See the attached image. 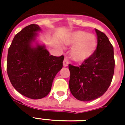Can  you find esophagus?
<instances>
[{
    "instance_id": "1",
    "label": "esophagus",
    "mask_w": 125,
    "mask_h": 125,
    "mask_svg": "<svg viewBox=\"0 0 125 125\" xmlns=\"http://www.w3.org/2000/svg\"><path fill=\"white\" fill-rule=\"evenodd\" d=\"M63 66L64 67H67L69 64V60L67 57H65L64 60H63Z\"/></svg>"
}]
</instances>
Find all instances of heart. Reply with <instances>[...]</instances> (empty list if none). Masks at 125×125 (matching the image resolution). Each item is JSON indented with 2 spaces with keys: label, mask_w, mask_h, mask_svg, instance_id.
Segmentation results:
<instances>
[{
  "label": "heart",
  "mask_w": 125,
  "mask_h": 125,
  "mask_svg": "<svg viewBox=\"0 0 125 125\" xmlns=\"http://www.w3.org/2000/svg\"><path fill=\"white\" fill-rule=\"evenodd\" d=\"M67 45L73 46L70 55L76 62H83L95 53L97 40L95 35L83 31H76L69 34L64 40Z\"/></svg>",
  "instance_id": "1"
}]
</instances>
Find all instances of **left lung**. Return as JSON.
Instances as JSON below:
<instances>
[{"label": "left lung", "instance_id": "1", "mask_svg": "<svg viewBox=\"0 0 125 125\" xmlns=\"http://www.w3.org/2000/svg\"><path fill=\"white\" fill-rule=\"evenodd\" d=\"M97 47L95 53L79 67L69 65V86L72 95L81 101H93L108 89L114 73V47L105 34L95 29Z\"/></svg>", "mask_w": 125, "mask_h": 125}]
</instances>
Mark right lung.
<instances>
[{"label":"right lung","instance_id":"1","mask_svg":"<svg viewBox=\"0 0 125 125\" xmlns=\"http://www.w3.org/2000/svg\"><path fill=\"white\" fill-rule=\"evenodd\" d=\"M41 30L35 24L23 28L15 36L7 58V72L12 85L21 95L32 99L49 94L64 59L63 56L50 55L45 45L38 43V32Z\"/></svg>","mask_w":125,"mask_h":125}]
</instances>
